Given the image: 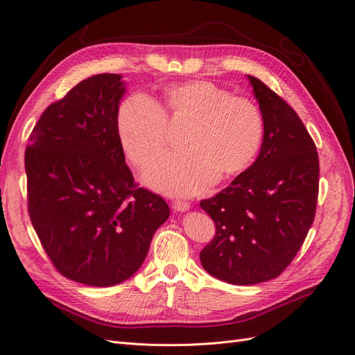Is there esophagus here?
I'll list each match as a JSON object with an SVG mask.
<instances>
[{
	"label": "esophagus",
	"instance_id": "obj_1",
	"mask_svg": "<svg viewBox=\"0 0 355 355\" xmlns=\"http://www.w3.org/2000/svg\"><path fill=\"white\" fill-rule=\"evenodd\" d=\"M171 207L175 209V211H187L191 209V204L188 201H182V200H176L171 204Z\"/></svg>",
	"mask_w": 355,
	"mask_h": 355
}]
</instances>
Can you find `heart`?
<instances>
[{"instance_id": "1", "label": "heart", "mask_w": 355, "mask_h": 355, "mask_svg": "<svg viewBox=\"0 0 355 355\" xmlns=\"http://www.w3.org/2000/svg\"><path fill=\"white\" fill-rule=\"evenodd\" d=\"M164 111L188 118L180 153H168L148 166L149 187L170 196H194L222 175L230 179L249 168L263 141V115L253 101L234 96L207 80L168 84L161 90ZM164 111L144 94L120 103L115 128L127 157L144 166L166 145Z\"/></svg>"}]
</instances>
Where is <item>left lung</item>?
<instances>
[{"mask_svg":"<svg viewBox=\"0 0 355 355\" xmlns=\"http://www.w3.org/2000/svg\"><path fill=\"white\" fill-rule=\"evenodd\" d=\"M265 133L254 163L201 209L216 235L200 253L204 270L230 284L280 275L304 244L318 198L317 148L286 101L249 75Z\"/></svg>","mask_w":355,"mask_h":355,"instance_id":"8db88e82","label":"left lung"}]
</instances>
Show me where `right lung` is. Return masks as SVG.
Returning <instances> with one entry per match:
<instances>
[{
  "mask_svg": "<svg viewBox=\"0 0 355 355\" xmlns=\"http://www.w3.org/2000/svg\"><path fill=\"white\" fill-rule=\"evenodd\" d=\"M121 75L83 80L42 112L25 151L28 210L56 270L108 287L130 278L168 216L167 202L139 188L116 135Z\"/></svg>",
  "mask_w": 355,
  "mask_h": 355,
  "instance_id": "right-lung-1",
  "label": "right lung"
}]
</instances>
